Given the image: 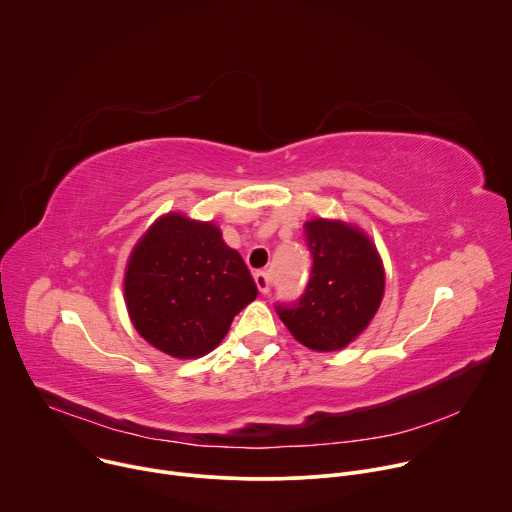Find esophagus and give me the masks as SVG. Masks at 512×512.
<instances>
[{"mask_svg": "<svg viewBox=\"0 0 512 512\" xmlns=\"http://www.w3.org/2000/svg\"><path fill=\"white\" fill-rule=\"evenodd\" d=\"M255 283H257V287H259V291L261 294L265 296V294H269V289H271V279H269V273L267 271H255Z\"/></svg>", "mask_w": 512, "mask_h": 512, "instance_id": "1", "label": "esophagus"}]
</instances>
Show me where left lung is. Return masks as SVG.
Here are the masks:
<instances>
[{
  "label": "left lung",
  "instance_id": "left-lung-1",
  "mask_svg": "<svg viewBox=\"0 0 512 512\" xmlns=\"http://www.w3.org/2000/svg\"><path fill=\"white\" fill-rule=\"evenodd\" d=\"M312 273L294 308L277 306L285 328L314 352L342 350L369 328L385 296V267L373 239L336 218L306 221Z\"/></svg>",
  "mask_w": 512,
  "mask_h": 512
}]
</instances>
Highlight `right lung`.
I'll use <instances>...</instances> for the list:
<instances>
[{
    "label": "right lung",
    "mask_w": 512,
    "mask_h": 512,
    "mask_svg": "<svg viewBox=\"0 0 512 512\" xmlns=\"http://www.w3.org/2000/svg\"><path fill=\"white\" fill-rule=\"evenodd\" d=\"M123 294L137 334L186 360L221 344L233 318L257 298V285L212 221L168 212L135 243Z\"/></svg>",
    "instance_id": "right-lung-1"
}]
</instances>
